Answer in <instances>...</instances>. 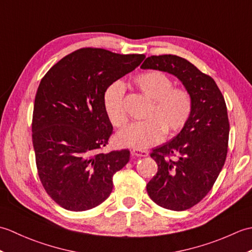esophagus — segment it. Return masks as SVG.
<instances>
[{"mask_svg":"<svg viewBox=\"0 0 252 252\" xmlns=\"http://www.w3.org/2000/svg\"><path fill=\"white\" fill-rule=\"evenodd\" d=\"M131 154L132 156H135V157H147L149 155L147 151H143V149H133Z\"/></svg>","mask_w":252,"mask_h":252,"instance_id":"1","label":"esophagus"}]
</instances>
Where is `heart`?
Masks as SVG:
<instances>
[{
  "label": "heart",
  "mask_w": 252,
  "mask_h": 252,
  "mask_svg": "<svg viewBox=\"0 0 252 252\" xmlns=\"http://www.w3.org/2000/svg\"><path fill=\"white\" fill-rule=\"evenodd\" d=\"M134 85L151 105L144 121L134 122L117 134L121 146L144 149L161 142L164 134L173 135L189 122L192 111V99L184 88L173 87L172 80L158 70H149L134 78ZM106 116L111 125L125 126L127 116L125 109V87L115 81L106 88L103 95Z\"/></svg>",
  "instance_id": "1"
}]
</instances>
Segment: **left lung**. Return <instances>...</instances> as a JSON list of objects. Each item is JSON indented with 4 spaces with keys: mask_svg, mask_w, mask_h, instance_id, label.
<instances>
[{
    "mask_svg": "<svg viewBox=\"0 0 252 252\" xmlns=\"http://www.w3.org/2000/svg\"><path fill=\"white\" fill-rule=\"evenodd\" d=\"M141 68L173 74L191 96L192 111L186 126L172 141L153 149L151 157L158 171L146 185L158 206L187 210L211 190L225 162L229 134L225 100L215 80L185 58L154 55Z\"/></svg>",
    "mask_w": 252,
    "mask_h": 252,
    "instance_id": "1",
    "label": "left lung"
}]
</instances>
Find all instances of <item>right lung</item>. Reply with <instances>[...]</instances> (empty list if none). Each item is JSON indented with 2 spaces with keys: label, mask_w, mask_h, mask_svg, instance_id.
Here are the masks:
<instances>
[{
  "label": "right lung",
  "mask_w": 252,
  "mask_h": 252,
  "mask_svg": "<svg viewBox=\"0 0 252 252\" xmlns=\"http://www.w3.org/2000/svg\"><path fill=\"white\" fill-rule=\"evenodd\" d=\"M144 58L83 47L42 78L32 116L37 174L47 195L66 210L85 211L104 202L112 176L129 162L127 149L101 153L112 134L103 95Z\"/></svg>",
  "instance_id": "obj_1"
}]
</instances>
